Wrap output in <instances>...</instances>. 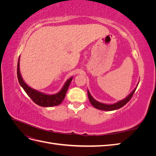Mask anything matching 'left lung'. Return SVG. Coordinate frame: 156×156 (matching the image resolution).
<instances>
[{"instance_id": "1", "label": "left lung", "mask_w": 156, "mask_h": 156, "mask_svg": "<svg viewBox=\"0 0 156 156\" xmlns=\"http://www.w3.org/2000/svg\"><path fill=\"white\" fill-rule=\"evenodd\" d=\"M138 84H139V83L137 84L136 87L134 88L133 90L132 91L126 98H125L124 99H123V100H122L120 101H119L116 103H113V104H106V103H103L98 101L92 96V95L90 94V93L88 90H87L89 101H90V102L91 104L92 105V106L98 108V109L102 110V111H109L119 109V108L124 106L126 103L130 100V99L131 98L132 96L133 95L134 92H135L136 87H137V86H138Z\"/></svg>"}]
</instances>
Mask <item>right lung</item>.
Masks as SVG:
<instances>
[{"label": "right lung", "mask_w": 156, "mask_h": 156, "mask_svg": "<svg viewBox=\"0 0 156 156\" xmlns=\"http://www.w3.org/2000/svg\"><path fill=\"white\" fill-rule=\"evenodd\" d=\"M20 56L19 57L18 62H17V79L20 85L25 91L31 100L34 101L37 105L41 107H53L60 105L64 99L65 98L66 94L69 88L71 81H72L73 77L69 78L66 83H64L63 87L56 94H48L44 92H40L38 90L30 87L28 84L24 81L20 69Z\"/></svg>", "instance_id": "right-lung-1"}]
</instances>
